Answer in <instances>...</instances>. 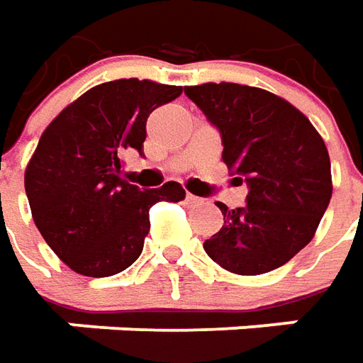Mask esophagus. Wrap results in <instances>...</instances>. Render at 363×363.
<instances>
[{"label":"esophagus","instance_id":"34e87169","mask_svg":"<svg viewBox=\"0 0 363 363\" xmlns=\"http://www.w3.org/2000/svg\"><path fill=\"white\" fill-rule=\"evenodd\" d=\"M203 203V199L201 196H194V194H186V205H191V206H196V205H201Z\"/></svg>","mask_w":363,"mask_h":363}]
</instances>
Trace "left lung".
I'll list each match as a JSON object with an SVG mask.
<instances>
[{
  "mask_svg": "<svg viewBox=\"0 0 363 363\" xmlns=\"http://www.w3.org/2000/svg\"><path fill=\"white\" fill-rule=\"evenodd\" d=\"M184 94L219 130L223 162L249 193L243 206H217L223 227L206 255L239 275L285 265L306 247L331 199L328 148L294 104L263 88L220 82L186 86Z\"/></svg>",
  "mask_w": 363,
  "mask_h": 363,
  "instance_id": "left-lung-1",
  "label": "left lung"
}]
</instances>
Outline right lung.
Returning a JSON list of instances; mask_svg holds the SVG:
<instances>
[{
    "label": "right lung",
    "instance_id": "1",
    "mask_svg": "<svg viewBox=\"0 0 363 363\" xmlns=\"http://www.w3.org/2000/svg\"><path fill=\"white\" fill-rule=\"evenodd\" d=\"M181 94V86L138 78L104 82L44 130L26 169V194L38 231L72 271L110 277L130 267L150 231V206L184 199L179 182L140 189L120 170L126 152L143 155L150 112Z\"/></svg>",
    "mask_w": 363,
    "mask_h": 363
}]
</instances>
